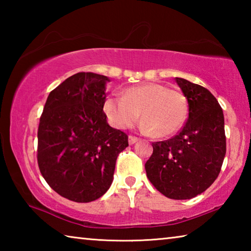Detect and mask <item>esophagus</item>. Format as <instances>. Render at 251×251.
<instances>
[{"label":"esophagus","mask_w":251,"mask_h":251,"mask_svg":"<svg viewBox=\"0 0 251 251\" xmlns=\"http://www.w3.org/2000/svg\"><path fill=\"white\" fill-rule=\"evenodd\" d=\"M138 141V138L136 137V136H133V135H129L128 137V143L130 144V145H133V144H135L136 142Z\"/></svg>","instance_id":"1"}]
</instances>
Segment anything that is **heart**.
Instances as JSON below:
<instances>
[{
	"label": "heart",
	"mask_w": 251,
	"mask_h": 251,
	"mask_svg": "<svg viewBox=\"0 0 251 251\" xmlns=\"http://www.w3.org/2000/svg\"><path fill=\"white\" fill-rule=\"evenodd\" d=\"M104 112L117 128H129L142 112L144 129L155 137H166L180 128L187 116L182 93L158 83H146L113 94L104 101Z\"/></svg>",
	"instance_id": "1"
}]
</instances>
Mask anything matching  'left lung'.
Returning a JSON list of instances; mask_svg holds the SVG:
<instances>
[{
	"label": "left lung",
	"instance_id": "8db88e82",
	"mask_svg": "<svg viewBox=\"0 0 251 251\" xmlns=\"http://www.w3.org/2000/svg\"><path fill=\"white\" fill-rule=\"evenodd\" d=\"M188 100L189 116L174 137L152 143L147 178L164 196L190 199L210 187L226 155L224 113L207 88L176 77Z\"/></svg>",
	"mask_w": 251,
	"mask_h": 251
}]
</instances>
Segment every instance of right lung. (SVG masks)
<instances>
[{"label":"right lung","mask_w":251,"mask_h":251,"mask_svg":"<svg viewBox=\"0 0 251 251\" xmlns=\"http://www.w3.org/2000/svg\"><path fill=\"white\" fill-rule=\"evenodd\" d=\"M104 75H72L50 93L37 130V164L50 188L76 202L96 201L112 185L128 136L108 125Z\"/></svg>","instance_id":"obj_1"}]
</instances>
